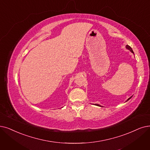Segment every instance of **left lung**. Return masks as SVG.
I'll list each match as a JSON object with an SVG mask.
<instances>
[{"mask_svg":"<svg viewBox=\"0 0 150 150\" xmlns=\"http://www.w3.org/2000/svg\"><path fill=\"white\" fill-rule=\"evenodd\" d=\"M125 48H126L127 49H128V50H129L132 53H133V54H134V52H133V50H132V48L129 46V45H127L126 46H125ZM132 97H130V98H129L127 100V101H127L129 100H130L131 98H132ZM95 105H96V106H101V107H102L101 106V105H98V104H95Z\"/></svg>","mask_w":150,"mask_h":150,"instance_id":"obj_1","label":"left lung"}]
</instances>
